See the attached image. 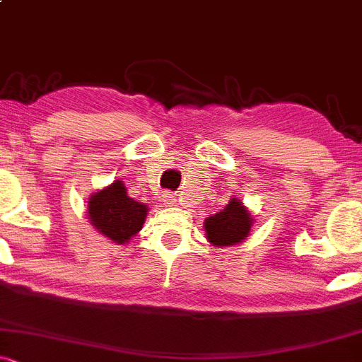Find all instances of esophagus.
Returning <instances> with one entry per match:
<instances>
[{"mask_svg":"<svg viewBox=\"0 0 362 362\" xmlns=\"http://www.w3.org/2000/svg\"><path fill=\"white\" fill-rule=\"evenodd\" d=\"M163 203L166 204V206H173L175 204V199L171 194H163Z\"/></svg>","mask_w":362,"mask_h":362,"instance_id":"esophagus-1","label":"esophagus"}]
</instances>
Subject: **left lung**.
<instances>
[{"mask_svg":"<svg viewBox=\"0 0 362 362\" xmlns=\"http://www.w3.org/2000/svg\"><path fill=\"white\" fill-rule=\"evenodd\" d=\"M255 216L239 197H230L226 208L204 220V238L211 246L227 248L245 241L250 235Z\"/></svg>","mask_w":362,"mask_h":362,"instance_id":"left-lung-1","label":"left lung"}]
</instances>
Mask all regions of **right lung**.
Here are the masks:
<instances>
[{
    "mask_svg": "<svg viewBox=\"0 0 362 362\" xmlns=\"http://www.w3.org/2000/svg\"><path fill=\"white\" fill-rule=\"evenodd\" d=\"M88 220L95 230L116 245H127L142 229L149 206L128 196L121 178L98 189L88 199Z\"/></svg>",
    "mask_w": 362,
    "mask_h": 362,
    "instance_id": "add662e5",
    "label": "right lung"
}]
</instances>
